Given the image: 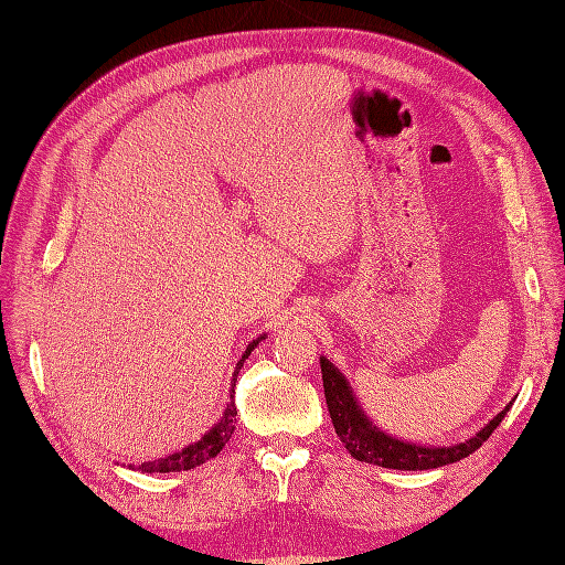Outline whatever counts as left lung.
Returning a JSON list of instances; mask_svg holds the SVG:
<instances>
[{
	"instance_id": "8db88e82",
	"label": "left lung",
	"mask_w": 565,
	"mask_h": 565,
	"mask_svg": "<svg viewBox=\"0 0 565 565\" xmlns=\"http://www.w3.org/2000/svg\"><path fill=\"white\" fill-rule=\"evenodd\" d=\"M320 370L324 401H328L334 431L341 438V443H344V448L351 452L353 459L384 469L424 471L455 465V461L465 459L481 448L490 438V434L498 429L500 422L509 413V407L514 405V401H511L502 413L494 415L481 431H476L465 443H455V446H422V443H409L382 431L380 426L367 417L361 403H358L349 380L344 377V372L334 363H330V358L320 355Z\"/></svg>"
}]
</instances>
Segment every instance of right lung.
I'll return each mask as SVG.
<instances>
[{"mask_svg":"<svg viewBox=\"0 0 565 565\" xmlns=\"http://www.w3.org/2000/svg\"><path fill=\"white\" fill-rule=\"evenodd\" d=\"M268 334H259L256 339H252L247 344V351L243 353L241 361H237L235 365V372H233V380H231V401L224 409V415H221V419L212 426V429L204 434L200 440L191 443V446L181 448L179 452L174 455H167V457H160V459H152V461H141L139 467H131L136 471H143V473H172V471H188V469H195L200 465H204V461L216 457L221 450H224L226 443L231 440L233 431H235V415H237V407H235V401H233V393H235V382H237V372L243 370V363L247 361V355L254 351V347L259 344V341H264Z\"/></svg>","mask_w":565,"mask_h":565,"instance_id":"1","label":"right lung"}]
</instances>
